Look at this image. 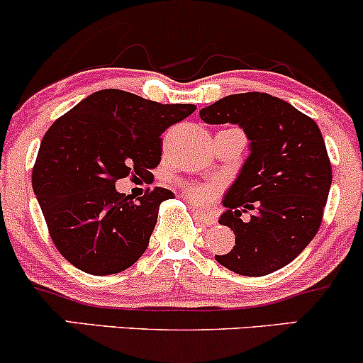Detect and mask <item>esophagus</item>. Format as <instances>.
I'll use <instances>...</instances> for the list:
<instances>
[{
	"instance_id": "obj_1",
	"label": "esophagus",
	"mask_w": 363,
	"mask_h": 363,
	"mask_svg": "<svg viewBox=\"0 0 363 363\" xmlns=\"http://www.w3.org/2000/svg\"><path fill=\"white\" fill-rule=\"evenodd\" d=\"M194 216H196V220H199V222L205 223V225H215L216 223V216L211 213V211L194 210Z\"/></svg>"
}]
</instances>
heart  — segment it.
<instances>
[{
  "mask_svg": "<svg viewBox=\"0 0 363 363\" xmlns=\"http://www.w3.org/2000/svg\"><path fill=\"white\" fill-rule=\"evenodd\" d=\"M220 182H198V184H187L186 193L191 201L198 206H208L215 201L216 194L220 193Z\"/></svg>",
  "mask_w": 363,
  "mask_h": 363,
  "instance_id": "obj_1",
  "label": "heart"
}]
</instances>
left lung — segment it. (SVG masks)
Wrapping results in <instances>:
<instances>
[{"mask_svg": "<svg viewBox=\"0 0 363 363\" xmlns=\"http://www.w3.org/2000/svg\"><path fill=\"white\" fill-rule=\"evenodd\" d=\"M206 124H237L249 155L223 196L218 223L234 230L230 252L215 256L244 277H264L301 254L318 234L331 164L318 124L289 102L259 91L234 94L199 111ZM254 209L252 220L240 216Z\"/></svg>", "mask_w": 363, "mask_h": 363, "instance_id": "1", "label": "left lung"}]
</instances>
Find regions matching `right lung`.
<instances>
[{
    "label": "right lung",
    "mask_w": 363,
    "mask_h": 363,
    "mask_svg": "<svg viewBox=\"0 0 363 363\" xmlns=\"http://www.w3.org/2000/svg\"><path fill=\"white\" fill-rule=\"evenodd\" d=\"M193 104H158L124 90H99L62 114L40 143L32 187L49 234L66 261L97 277L121 273L147 251L158 206L174 194L155 187L136 201L116 189L145 177L162 155V133Z\"/></svg>",
    "instance_id": "right-lung-1"
}]
</instances>
